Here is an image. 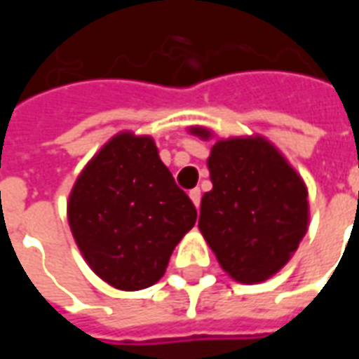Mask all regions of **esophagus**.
I'll list each match as a JSON object with an SVG mask.
<instances>
[{
  "label": "esophagus",
  "instance_id": "esophagus-1",
  "mask_svg": "<svg viewBox=\"0 0 359 359\" xmlns=\"http://www.w3.org/2000/svg\"><path fill=\"white\" fill-rule=\"evenodd\" d=\"M190 200L194 202L196 208H200V200H202V192H200V188H194V190H190Z\"/></svg>",
  "mask_w": 359,
  "mask_h": 359
}]
</instances>
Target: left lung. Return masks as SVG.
Wrapping results in <instances>:
<instances>
[{
	"label": "left lung",
	"instance_id": "1",
	"mask_svg": "<svg viewBox=\"0 0 359 359\" xmlns=\"http://www.w3.org/2000/svg\"><path fill=\"white\" fill-rule=\"evenodd\" d=\"M190 133L211 136L202 126ZM208 167L213 188L200 208L203 238L234 280H267L288 264L308 231V188L262 136L217 140Z\"/></svg>",
	"mask_w": 359,
	"mask_h": 359
}]
</instances>
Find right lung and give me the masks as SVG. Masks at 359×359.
Segmentation results:
<instances>
[{"mask_svg":"<svg viewBox=\"0 0 359 359\" xmlns=\"http://www.w3.org/2000/svg\"><path fill=\"white\" fill-rule=\"evenodd\" d=\"M67 215L86 264L118 290L156 285L198 217L156 142L133 133L113 136L92 157L71 190Z\"/></svg>","mask_w":359,"mask_h":359,"instance_id":"add662e5","label":"right lung"}]
</instances>
